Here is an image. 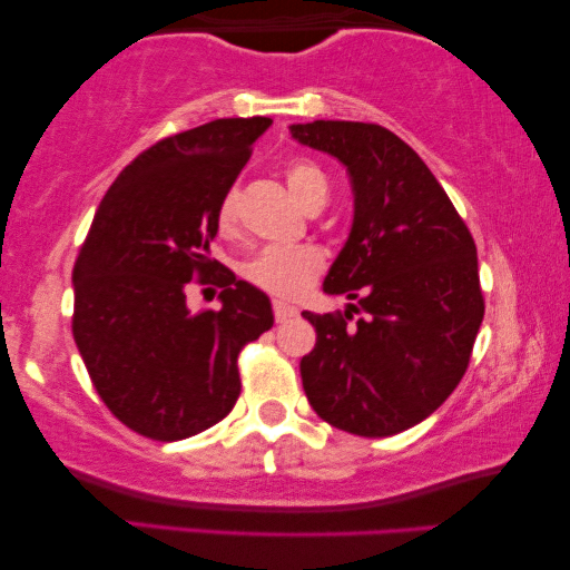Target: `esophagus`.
Instances as JSON below:
<instances>
[{"instance_id": "1", "label": "esophagus", "mask_w": 570, "mask_h": 570, "mask_svg": "<svg viewBox=\"0 0 570 570\" xmlns=\"http://www.w3.org/2000/svg\"><path fill=\"white\" fill-rule=\"evenodd\" d=\"M272 311H275V322H279V324L287 322V318L298 316V308L291 306V303H283V301L272 303Z\"/></svg>"}]
</instances>
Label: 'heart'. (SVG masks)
<instances>
[{"label": "heart", "mask_w": 570, "mask_h": 570, "mask_svg": "<svg viewBox=\"0 0 570 570\" xmlns=\"http://www.w3.org/2000/svg\"><path fill=\"white\" fill-rule=\"evenodd\" d=\"M287 189L293 199L311 213V209H322L326 197H330V181L326 174L316 163L311 160H293L285 170ZM217 230L223 236H230L238 228V191L228 189L223 194L220 205L215 209ZM324 269V256L316 246H269L256 252L252 259L244 262L240 275L259 291L277 295V298H295V295L306 293L311 283Z\"/></svg>", "instance_id": "b5f03b06"}]
</instances>
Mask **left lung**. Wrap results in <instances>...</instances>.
Returning a JSON list of instances; mask_svg holds the SVG:
<instances>
[{"label": "left lung", "mask_w": 570, "mask_h": 570, "mask_svg": "<svg viewBox=\"0 0 570 570\" xmlns=\"http://www.w3.org/2000/svg\"><path fill=\"white\" fill-rule=\"evenodd\" d=\"M293 137L347 168L355 220L324 291L357 301L303 316L311 407L340 431L384 439L441 407L470 365L485 298L478 248L449 194L407 142L379 124H295ZM353 313H365L352 322Z\"/></svg>", "instance_id": "left-lung-1"}]
</instances>
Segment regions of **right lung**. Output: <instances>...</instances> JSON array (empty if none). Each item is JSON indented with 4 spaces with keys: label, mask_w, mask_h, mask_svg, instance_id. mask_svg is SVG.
Listing matches in <instances>:
<instances>
[{
    "label": "right lung",
    "mask_w": 570,
    "mask_h": 570,
    "mask_svg": "<svg viewBox=\"0 0 570 570\" xmlns=\"http://www.w3.org/2000/svg\"><path fill=\"white\" fill-rule=\"evenodd\" d=\"M269 124L215 119L147 147L116 176L77 254V350L106 407L145 439L220 423L240 394L238 353L275 322L267 295L209 256L215 209ZM191 278L223 286L224 306L186 307Z\"/></svg>",
    "instance_id": "1"
}]
</instances>
